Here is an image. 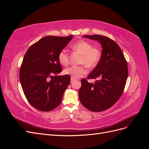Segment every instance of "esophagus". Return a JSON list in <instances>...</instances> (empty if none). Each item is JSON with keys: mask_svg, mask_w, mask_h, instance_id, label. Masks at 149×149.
Wrapping results in <instances>:
<instances>
[{"mask_svg": "<svg viewBox=\"0 0 149 149\" xmlns=\"http://www.w3.org/2000/svg\"><path fill=\"white\" fill-rule=\"evenodd\" d=\"M75 81V79H74V78H71V83H73L74 81Z\"/></svg>", "mask_w": 149, "mask_h": 149, "instance_id": "esophagus-1", "label": "esophagus"}]
</instances>
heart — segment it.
<instances>
[{
  "label": "heart",
  "instance_id": "heart-1",
  "mask_svg": "<svg viewBox=\"0 0 149 149\" xmlns=\"http://www.w3.org/2000/svg\"><path fill=\"white\" fill-rule=\"evenodd\" d=\"M72 48L81 55L79 64L84 65L89 68L96 66L101 58V52L96 47H93V44L86 40H79L72 45ZM58 61L63 66H67L69 63V54L64 49L58 54ZM86 69L84 65L73 66L64 70L65 74L70 75L74 79L79 78L86 73Z\"/></svg>",
  "mask_w": 149,
  "mask_h": 149
}]
</instances>
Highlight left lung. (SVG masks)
I'll list each match as a JSON object with an SVG mask.
<instances>
[{
    "instance_id": "8db88e82",
    "label": "left lung",
    "mask_w": 149,
    "mask_h": 149,
    "mask_svg": "<svg viewBox=\"0 0 149 149\" xmlns=\"http://www.w3.org/2000/svg\"><path fill=\"white\" fill-rule=\"evenodd\" d=\"M97 40L102 45L101 58L87 79H97L89 83L82 79L79 89L81 103L88 110L101 112L109 109L124 92L128 76L127 63L120 48L114 40L100 35H84Z\"/></svg>"
}]
</instances>
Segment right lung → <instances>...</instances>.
Instances as JSON below:
<instances>
[{
    "label": "right lung",
    "mask_w": 149,
    "mask_h": 149,
    "mask_svg": "<svg viewBox=\"0 0 149 149\" xmlns=\"http://www.w3.org/2000/svg\"><path fill=\"white\" fill-rule=\"evenodd\" d=\"M73 36L43 37L31 45L24 57L22 88L29 103L39 111H50L59 106L70 83L69 75H57L62 71L58 56Z\"/></svg>",
    "instance_id": "1"
}]
</instances>
